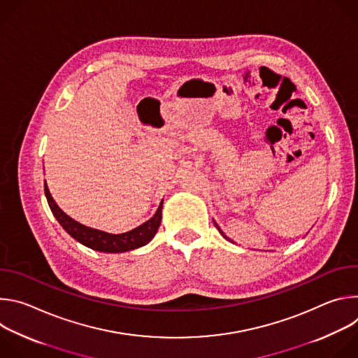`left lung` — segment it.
Wrapping results in <instances>:
<instances>
[{
    "label": "left lung",
    "instance_id": "obj_1",
    "mask_svg": "<svg viewBox=\"0 0 358 358\" xmlns=\"http://www.w3.org/2000/svg\"><path fill=\"white\" fill-rule=\"evenodd\" d=\"M214 224H215V222H214ZM215 227H217V228H218V231H220V232H221V235H222V236H224V238H225V239H228V241H229V242H232V243H234V241H231V239H229V238H228V236H227V235H225V234H224V232H222V231H221V228H220V227H218V225H217V224H215Z\"/></svg>",
    "mask_w": 358,
    "mask_h": 358
}]
</instances>
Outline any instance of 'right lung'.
Segmentation results:
<instances>
[{
    "mask_svg": "<svg viewBox=\"0 0 358 358\" xmlns=\"http://www.w3.org/2000/svg\"><path fill=\"white\" fill-rule=\"evenodd\" d=\"M45 195L49 203V208L52 211L54 217L58 220L61 227L78 242L82 245L106 253H122L127 250H133L137 248H141L147 245L159 231V227L162 224V210H163V199L160 206L148 221L141 224L140 227L124 232V234H109L105 231H99L86 225H82L80 222L72 220L69 215H66L55 202V199L50 195L46 181H45Z\"/></svg>",
    "mask_w": 358,
    "mask_h": 358,
    "instance_id": "obj_1",
    "label": "right lung"
}]
</instances>
